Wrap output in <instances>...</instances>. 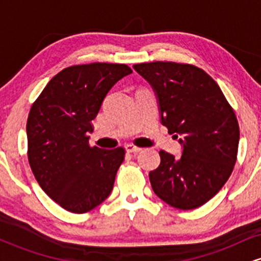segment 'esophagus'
I'll list each match as a JSON object with an SVG mask.
<instances>
[{
    "instance_id": "obj_1",
    "label": "esophagus",
    "mask_w": 261,
    "mask_h": 261,
    "mask_svg": "<svg viewBox=\"0 0 261 261\" xmlns=\"http://www.w3.org/2000/svg\"><path fill=\"white\" fill-rule=\"evenodd\" d=\"M125 149H126L127 152H140L142 148L137 147V146L133 145V143H127V145H125Z\"/></svg>"
}]
</instances>
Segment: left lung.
<instances>
[{"mask_svg":"<svg viewBox=\"0 0 261 261\" xmlns=\"http://www.w3.org/2000/svg\"><path fill=\"white\" fill-rule=\"evenodd\" d=\"M134 68L153 87L162 124L182 145L180 158L160 151L161 164L149 172L152 189L175 208L200 207L234 168L239 125L233 108L212 77L194 65L155 61Z\"/></svg>","mask_w":261,"mask_h":261,"instance_id":"8db88e82","label":"left lung"}]
</instances>
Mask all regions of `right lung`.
Listing matches in <instances>:
<instances>
[{
    "instance_id": "add662e5",
    "label": "right lung",
    "mask_w": 261,
    "mask_h": 261,
    "mask_svg": "<svg viewBox=\"0 0 261 261\" xmlns=\"http://www.w3.org/2000/svg\"><path fill=\"white\" fill-rule=\"evenodd\" d=\"M131 72L124 64L70 66L33 103L27 120L29 164L41 189L67 211L85 214L112 193L125 149L91 147L88 133L107 93Z\"/></svg>"
}]
</instances>
